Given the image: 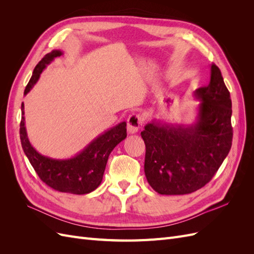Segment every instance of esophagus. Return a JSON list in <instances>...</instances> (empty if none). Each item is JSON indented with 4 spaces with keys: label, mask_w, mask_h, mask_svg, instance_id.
I'll return each mask as SVG.
<instances>
[{
    "label": "esophagus",
    "mask_w": 254,
    "mask_h": 254,
    "mask_svg": "<svg viewBox=\"0 0 254 254\" xmlns=\"http://www.w3.org/2000/svg\"><path fill=\"white\" fill-rule=\"evenodd\" d=\"M144 119L140 114H131L129 115L127 120V130L129 133H136L142 128Z\"/></svg>",
    "instance_id": "obj_1"
}]
</instances>
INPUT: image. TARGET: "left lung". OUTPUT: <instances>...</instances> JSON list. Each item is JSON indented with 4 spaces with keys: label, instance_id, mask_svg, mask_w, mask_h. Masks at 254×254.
<instances>
[{
    "label": "left lung",
    "instance_id": "1",
    "mask_svg": "<svg viewBox=\"0 0 254 254\" xmlns=\"http://www.w3.org/2000/svg\"><path fill=\"white\" fill-rule=\"evenodd\" d=\"M194 96L201 102L196 124L173 126L153 121L141 132L146 179L161 195H184L201 189L231 149L232 102L216 64H211L209 83L198 88Z\"/></svg>",
    "mask_w": 254,
    "mask_h": 254
}]
</instances>
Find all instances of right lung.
I'll return each mask as SVG.
<instances>
[{
  "label": "right lung",
  "instance_id": "add662e5",
  "mask_svg": "<svg viewBox=\"0 0 254 254\" xmlns=\"http://www.w3.org/2000/svg\"><path fill=\"white\" fill-rule=\"evenodd\" d=\"M61 55L63 53L60 51H53L40 60L25 88V95L39 79L40 74L47 65L54 58ZM21 110L20 139L22 148L39 178L47 186L61 193L83 195L97 189L103 180L109 155L115 146L127 136L126 122H122L108 131L98 135L74 158L56 160L40 155L29 143L24 122V104L21 105Z\"/></svg>",
  "mask_w": 254,
  "mask_h": 254
}]
</instances>
